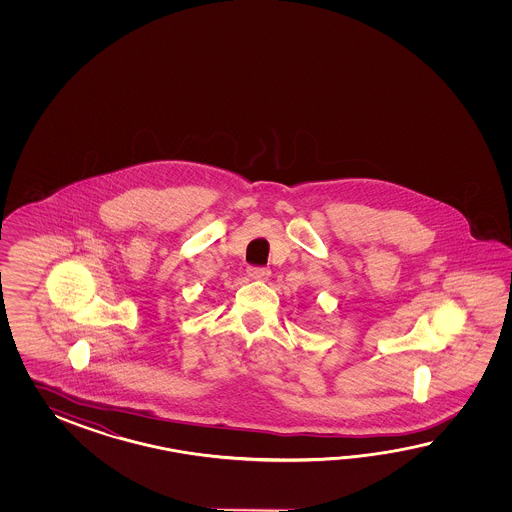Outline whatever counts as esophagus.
<instances>
[{"label": "esophagus", "instance_id": "esophagus-1", "mask_svg": "<svg viewBox=\"0 0 512 512\" xmlns=\"http://www.w3.org/2000/svg\"><path fill=\"white\" fill-rule=\"evenodd\" d=\"M247 274L251 276L252 280H267L271 276V271L267 267H249Z\"/></svg>", "mask_w": 512, "mask_h": 512}]
</instances>
